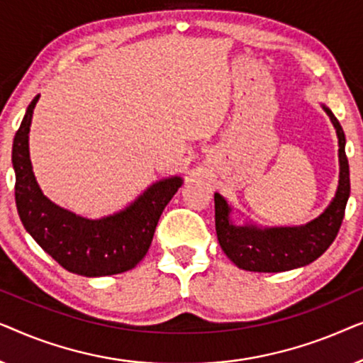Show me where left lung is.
<instances>
[{
  "label": "left lung",
  "instance_id": "obj_1",
  "mask_svg": "<svg viewBox=\"0 0 363 363\" xmlns=\"http://www.w3.org/2000/svg\"><path fill=\"white\" fill-rule=\"evenodd\" d=\"M339 138V185L335 195L319 216L299 226H261L246 220L236 225L231 220L233 206L215 193L216 236L225 255L245 271L281 272L311 264L324 255L335 240L344 220L350 196L349 160L345 155V135L329 107L320 104Z\"/></svg>",
  "mask_w": 363,
  "mask_h": 363
}]
</instances>
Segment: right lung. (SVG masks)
Here are the masks:
<instances>
[{"instance_id": "1", "label": "right lung", "mask_w": 363, "mask_h": 363, "mask_svg": "<svg viewBox=\"0 0 363 363\" xmlns=\"http://www.w3.org/2000/svg\"><path fill=\"white\" fill-rule=\"evenodd\" d=\"M39 94L24 113L13 140L18 215L34 241L64 269L86 277L121 274L147 255L168 201L183 185L180 175L162 178L121 211L86 218L56 205L44 195L29 158V128Z\"/></svg>"}]
</instances>
